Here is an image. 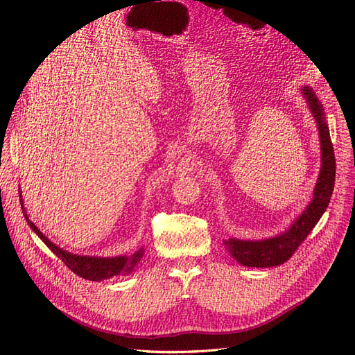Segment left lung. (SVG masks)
<instances>
[{
    "label": "left lung",
    "mask_w": 355,
    "mask_h": 355,
    "mask_svg": "<svg viewBox=\"0 0 355 355\" xmlns=\"http://www.w3.org/2000/svg\"><path fill=\"white\" fill-rule=\"evenodd\" d=\"M301 95L306 99L307 107L316 121L320 141V173L313 189L310 203L288 227L284 232L273 237L260 240H243L228 239L224 244L230 254L239 261L241 266L247 268H273L279 266L290 259L300 244L306 240L310 231L316 227L319 219L329 206L331 196L335 184V153L331 141L329 127L326 123L323 105L314 94L313 87L303 86Z\"/></svg>",
    "instance_id": "1"
}]
</instances>
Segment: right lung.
<instances>
[{
    "label": "right lung",
    "mask_w": 355,
    "mask_h": 355,
    "mask_svg": "<svg viewBox=\"0 0 355 355\" xmlns=\"http://www.w3.org/2000/svg\"><path fill=\"white\" fill-rule=\"evenodd\" d=\"M19 193H20L21 212L24 219L28 220V225L32 228V231L37 235V237L45 243V245L49 248V250L57 257H60L65 263V266H67L70 270H73L76 275H78L80 278L99 282L103 279L116 277V275H130L135 272V269L140 263V260L143 259L144 247H140L139 250H136L131 254H121V256H112V257L85 256V254H76V253L64 250V248L58 247L55 243H52L44 232L39 231V228L29 219L28 209L24 207V200H23L20 189H19Z\"/></svg>",
    "instance_id": "add662e5"
}]
</instances>
